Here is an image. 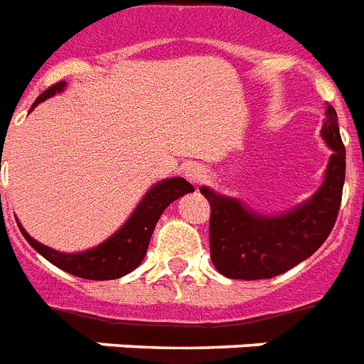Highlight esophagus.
Returning <instances> with one entry per match:
<instances>
[{"mask_svg":"<svg viewBox=\"0 0 364 364\" xmlns=\"http://www.w3.org/2000/svg\"><path fill=\"white\" fill-rule=\"evenodd\" d=\"M185 176H187V179L193 183V185H202V183L205 181V171L200 164L188 166L187 171H185Z\"/></svg>","mask_w":364,"mask_h":364,"instance_id":"obj_1","label":"esophagus"}]
</instances>
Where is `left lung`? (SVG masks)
Here are the masks:
<instances>
[{
    "label": "left lung",
    "mask_w": 364,
    "mask_h": 364,
    "mask_svg": "<svg viewBox=\"0 0 364 364\" xmlns=\"http://www.w3.org/2000/svg\"><path fill=\"white\" fill-rule=\"evenodd\" d=\"M321 137L333 154L323 183L310 198L291 210L264 215L242 200L200 187L211 205V262L230 279H268L306 260L321 247L333 230L346 179V149L338 117L327 105Z\"/></svg>",
    "instance_id": "8db88e82"
}]
</instances>
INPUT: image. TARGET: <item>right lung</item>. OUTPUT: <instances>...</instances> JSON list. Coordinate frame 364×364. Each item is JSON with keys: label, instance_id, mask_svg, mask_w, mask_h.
<instances>
[{"label": "right lung", "instance_id": "1", "mask_svg": "<svg viewBox=\"0 0 364 364\" xmlns=\"http://www.w3.org/2000/svg\"><path fill=\"white\" fill-rule=\"evenodd\" d=\"M68 82H56L54 87L39 96L33 102L31 109L45 102V100L53 98L54 94L62 92ZM30 109V111H31ZM194 188L188 181L183 177H170V179H162L156 185L149 188L145 196L139 200L136 210L132 211L119 230L111 234L105 242L98 243L90 249L79 251V253H64V251H56L53 247L43 245L37 240H33L30 234L26 232L18 221V228L26 242L30 243L31 247L36 249L37 253L43 255L48 262L58 266L60 270L73 274L77 277H85V279H117L126 274H130L134 268L141 264L143 257L147 253L149 242L153 236V230L159 223L162 211L181 198L187 193H193Z\"/></svg>", "mask_w": 364, "mask_h": 364}]
</instances>
